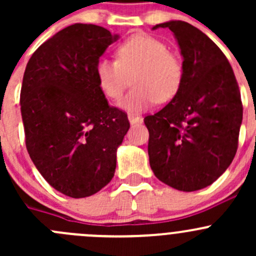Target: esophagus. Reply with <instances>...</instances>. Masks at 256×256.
I'll list each match as a JSON object with an SVG mask.
<instances>
[{"mask_svg":"<svg viewBox=\"0 0 256 256\" xmlns=\"http://www.w3.org/2000/svg\"><path fill=\"white\" fill-rule=\"evenodd\" d=\"M128 121H130L131 124H138V122H141V121H142V118H141V116L134 115V114H128Z\"/></svg>","mask_w":256,"mask_h":256,"instance_id":"esophagus-1","label":"esophagus"}]
</instances>
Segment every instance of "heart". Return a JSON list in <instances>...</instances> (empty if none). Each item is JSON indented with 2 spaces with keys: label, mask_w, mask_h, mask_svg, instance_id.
I'll return each mask as SVG.
<instances>
[{
  "label": "heart",
  "mask_w": 256,
  "mask_h": 256,
  "mask_svg": "<svg viewBox=\"0 0 256 256\" xmlns=\"http://www.w3.org/2000/svg\"><path fill=\"white\" fill-rule=\"evenodd\" d=\"M95 74L105 96L114 102L122 96L134 76L135 88L120 105L128 112H142L157 100L167 102L176 96L184 68L166 43L150 34H135L118 46L116 60L99 59Z\"/></svg>",
  "instance_id": "b5f03b06"
}]
</instances>
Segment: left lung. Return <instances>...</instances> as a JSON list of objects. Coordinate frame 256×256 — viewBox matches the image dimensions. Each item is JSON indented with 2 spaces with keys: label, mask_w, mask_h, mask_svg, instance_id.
Listing matches in <instances>:
<instances>
[{
  "label": "left lung",
  "mask_w": 256,
  "mask_h": 256,
  "mask_svg": "<svg viewBox=\"0 0 256 256\" xmlns=\"http://www.w3.org/2000/svg\"><path fill=\"white\" fill-rule=\"evenodd\" d=\"M170 28L183 56L182 84L158 112L144 118L154 176L183 192L202 190L226 172L238 148L242 104L228 59L202 30L183 20Z\"/></svg>",
  "instance_id": "left-lung-1"
}]
</instances>
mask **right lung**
<instances>
[{
  "label": "right lung",
  "instance_id": "obj_1",
  "mask_svg": "<svg viewBox=\"0 0 256 256\" xmlns=\"http://www.w3.org/2000/svg\"><path fill=\"white\" fill-rule=\"evenodd\" d=\"M118 38L100 26L76 23L40 46L26 66V147L43 178L68 197H89L112 180L116 150L130 128L126 112L108 104L95 74Z\"/></svg>",
  "mask_w": 256,
  "mask_h": 256
}]
</instances>
